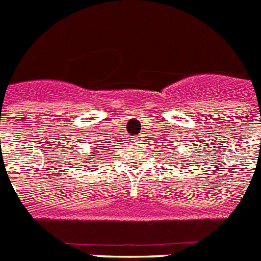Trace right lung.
<instances>
[{
  "instance_id": "1",
  "label": "right lung",
  "mask_w": 261,
  "mask_h": 261,
  "mask_svg": "<svg viewBox=\"0 0 261 261\" xmlns=\"http://www.w3.org/2000/svg\"><path fill=\"white\" fill-rule=\"evenodd\" d=\"M93 147H95L96 149H100V148H97V147H96V145H93ZM92 153H95V151H92Z\"/></svg>"
}]
</instances>
